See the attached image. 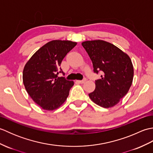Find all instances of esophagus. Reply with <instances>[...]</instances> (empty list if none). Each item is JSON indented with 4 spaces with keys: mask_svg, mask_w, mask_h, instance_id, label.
<instances>
[{
    "mask_svg": "<svg viewBox=\"0 0 153 153\" xmlns=\"http://www.w3.org/2000/svg\"><path fill=\"white\" fill-rule=\"evenodd\" d=\"M86 78H84L83 80H79V81H77L79 83H84L85 82H86Z\"/></svg>",
    "mask_w": 153,
    "mask_h": 153,
    "instance_id": "1",
    "label": "esophagus"
}]
</instances>
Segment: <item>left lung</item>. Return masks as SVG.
Listing matches in <instances>:
<instances>
[{
	"label": "left lung",
	"mask_w": 153,
	"mask_h": 153,
	"mask_svg": "<svg viewBox=\"0 0 153 153\" xmlns=\"http://www.w3.org/2000/svg\"><path fill=\"white\" fill-rule=\"evenodd\" d=\"M92 61L93 71L101 72L95 80V89L90 99L103 108L117 105L130 88L134 67L129 56L119 48L102 40L87 41L82 43Z\"/></svg>",
	"instance_id": "1"
}]
</instances>
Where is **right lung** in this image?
Returning a JSON list of instances; mask_svg holds the SVG:
<instances>
[{
    "mask_svg": "<svg viewBox=\"0 0 153 153\" xmlns=\"http://www.w3.org/2000/svg\"><path fill=\"white\" fill-rule=\"evenodd\" d=\"M76 45L70 41H51L41 47L25 65L23 71L25 88L43 109L58 108L69 95L74 82L58 75L63 73L62 61Z\"/></svg>",
    "mask_w": 153,
    "mask_h": 153,
    "instance_id": "add662e5",
    "label": "right lung"
}]
</instances>
